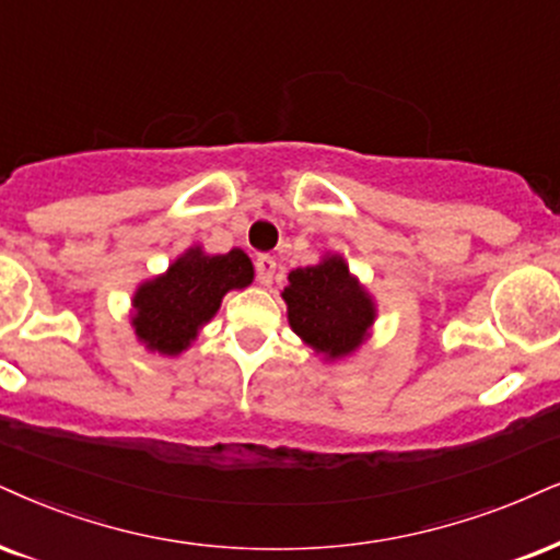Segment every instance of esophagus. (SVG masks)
Masks as SVG:
<instances>
[{
    "label": "esophagus",
    "instance_id": "obj_1",
    "mask_svg": "<svg viewBox=\"0 0 560 560\" xmlns=\"http://www.w3.org/2000/svg\"><path fill=\"white\" fill-rule=\"evenodd\" d=\"M254 269H257V280L261 285H272L275 272H278V261H275V257H269V254H259L257 261H254Z\"/></svg>",
    "mask_w": 560,
    "mask_h": 560
}]
</instances>
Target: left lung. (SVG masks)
<instances>
[{"label":"left lung","mask_w":560,"mask_h":560,"mask_svg":"<svg viewBox=\"0 0 560 560\" xmlns=\"http://www.w3.org/2000/svg\"><path fill=\"white\" fill-rule=\"evenodd\" d=\"M291 285L282 291L288 319L316 353L329 358L348 355L361 345L374 322V303L350 278L342 259H324L322 265L293 269Z\"/></svg>","instance_id":"1"}]
</instances>
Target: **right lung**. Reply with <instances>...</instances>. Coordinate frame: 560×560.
I'll list each match as a JSON object with an SVG mask.
<instances>
[{"label": "right lung", "mask_w": 560, "mask_h": 560, "mask_svg": "<svg viewBox=\"0 0 560 560\" xmlns=\"http://www.w3.org/2000/svg\"><path fill=\"white\" fill-rule=\"evenodd\" d=\"M254 278L252 261L241 248L205 257L199 248L186 252L135 295V332L158 353L176 355L212 319L220 301L233 288H246Z\"/></svg>", "instance_id": "add662e5"}]
</instances>
